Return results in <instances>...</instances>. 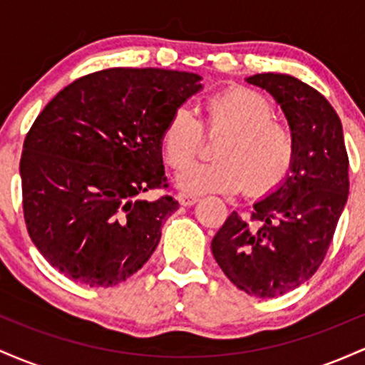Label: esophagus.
I'll return each mask as SVG.
<instances>
[{
  "label": "esophagus",
  "instance_id": "1",
  "mask_svg": "<svg viewBox=\"0 0 365 365\" xmlns=\"http://www.w3.org/2000/svg\"><path fill=\"white\" fill-rule=\"evenodd\" d=\"M199 200V197L197 195H192V194H185V192H180L178 194V202L182 204V206H194V204Z\"/></svg>",
  "mask_w": 365,
  "mask_h": 365
}]
</instances>
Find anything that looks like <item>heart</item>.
<instances>
[{
  "label": "heart",
  "mask_w": 365,
  "mask_h": 365,
  "mask_svg": "<svg viewBox=\"0 0 365 365\" xmlns=\"http://www.w3.org/2000/svg\"><path fill=\"white\" fill-rule=\"evenodd\" d=\"M207 133L228 137L217 145L215 163L190 165L202 144V128L185 108L166 121L161 149L171 168L182 170L177 183L192 194H235L244 187L249 195L274 190L290 173L297 156L293 130L273 118V106L262 94L247 87H232L204 103Z\"/></svg>",
  "instance_id": "1"
}]
</instances>
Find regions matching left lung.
<instances>
[{
    "label": "left lung",
    "mask_w": 365,
    "mask_h": 365,
    "mask_svg": "<svg viewBox=\"0 0 365 365\" xmlns=\"http://www.w3.org/2000/svg\"><path fill=\"white\" fill-rule=\"evenodd\" d=\"M245 81L282 106L297 156L284 182L257 200L250 216H228L211 250L240 290L273 299L307 282L324 261L349 199V156L341 121L316 89L283 73Z\"/></svg>",
    "instance_id": "8db88e82"
}]
</instances>
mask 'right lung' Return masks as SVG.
<instances>
[{"label": "right lung", "instance_id": "1", "mask_svg": "<svg viewBox=\"0 0 365 365\" xmlns=\"http://www.w3.org/2000/svg\"><path fill=\"white\" fill-rule=\"evenodd\" d=\"M200 75L161 68H108L66 86L29 130L20 159L24 217L44 259L87 287H113L153 255L170 195L161 133L202 89Z\"/></svg>", "mask_w": 365, "mask_h": 365}]
</instances>
